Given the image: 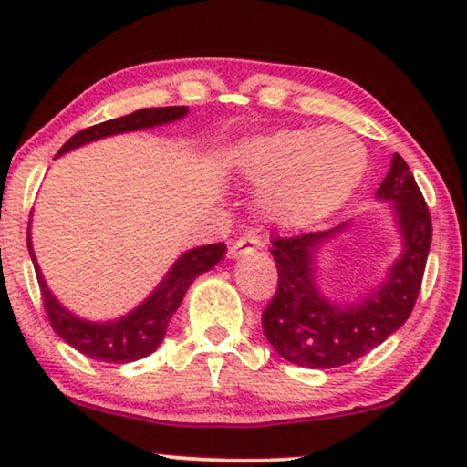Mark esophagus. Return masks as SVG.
<instances>
[{"label":"esophagus","instance_id":"esophagus-1","mask_svg":"<svg viewBox=\"0 0 467 467\" xmlns=\"http://www.w3.org/2000/svg\"><path fill=\"white\" fill-rule=\"evenodd\" d=\"M259 246H261V240L257 235L246 234L234 242L232 248H229V254H232L234 259H238V257H244V254H253Z\"/></svg>","mask_w":467,"mask_h":467}]
</instances>
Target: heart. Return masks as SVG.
<instances>
[{"label":"heart","mask_w":467,"mask_h":467,"mask_svg":"<svg viewBox=\"0 0 467 467\" xmlns=\"http://www.w3.org/2000/svg\"><path fill=\"white\" fill-rule=\"evenodd\" d=\"M232 168L259 189L257 206L285 227H315L336 214L368 170L366 146L347 130H280L246 138Z\"/></svg>","instance_id":"1"}]
</instances>
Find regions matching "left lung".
Returning a JSON list of instances; mask_svg holds the SVG:
<instances>
[{
	"mask_svg": "<svg viewBox=\"0 0 467 467\" xmlns=\"http://www.w3.org/2000/svg\"><path fill=\"white\" fill-rule=\"evenodd\" d=\"M376 200L391 203L401 248L376 289L350 304L329 299L317 285V254L350 221L329 232L272 238L278 289L261 315L264 334L283 359L327 369L357 361L395 334L410 317L431 246V216L410 168L395 152Z\"/></svg>",
	"mask_w": 467,
	"mask_h": 467,
	"instance_id": "1",
	"label": "left lung"
}]
</instances>
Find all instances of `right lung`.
Returning <instances> with one entry per match:
<instances>
[{
    "instance_id": "1",
    "label": "right lung",
    "mask_w": 467,
    "mask_h": 467,
    "mask_svg": "<svg viewBox=\"0 0 467 467\" xmlns=\"http://www.w3.org/2000/svg\"><path fill=\"white\" fill-rule=\"evenodd\" d=\"M187 106L142 108V110L127 114V117L106 120V123L78 131L61 146L57 157L66 155V152L74 149H80L85 144H91L95 140L174 123V120L187 117ZM27 248L31 261H34L37 283H40L44 310H47V317L50 325H53L55 334L63 342H67L69 347L78 350V353L106 363H131L155 353L159 344L163 342L170 318L174 317V312L181 306L191 283L200 274L213 270L225 257L227 251V246L223 242H219V244L191 248V251L182 253L174 261V265L170 267L161 283L152 289L150 296L142 304H138L136 308L127 312L125 317L114 318V321H87V318H80L74 312H69L53 296V291L48 289L40 265L36 261L34 246H31V221L27 229Z\"/></svg>"
}]
</instances>
